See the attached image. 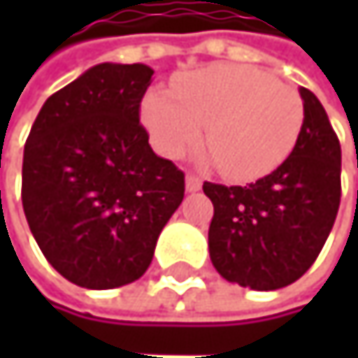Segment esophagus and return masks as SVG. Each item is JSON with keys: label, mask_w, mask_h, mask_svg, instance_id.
<instances>
[{"label": "esophagus", "mask_w": 358, "mask_h": 358, "mask_svg": "<svg viewBox=\"0 0 358 358\" xmlns=\"http://www.w3.org/2000/svg\"><path fill=\"white\" fill-rule=\"evenodd\" d=\"M201 178L199 176H194V174H188L186 176V190L188 192H196V190H201Z\"/></svg>", "instance_id": "1"}]
</instances>
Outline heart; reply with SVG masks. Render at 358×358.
I'll return each instance as SVG.
<instances>
[{"label":"heart","mask_w":358,"mask_h":358,"mask_svg":"<svg viewBox=\"0 0 358 358\" xmlns=\"http://www.w3.org/2000/svg\"><path fill=\"white\" fill-rule=\"evenodd\" d=\"M143 120L159 151L182 157L201 138L211 162L234 180L275 170L294 149L305 109L301 95L249 66H209L180 78L170 91H151Z\"/></svg>","instance_id":"1"}]
</instances>
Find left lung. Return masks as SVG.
I'll return each instance as SVG.
<instances>
[{"instance_id":"obj_1","label":"left lung","mask_w":358,"mask_h":358,"mask_svg":"<svg viewBox=\"0 0 358 358\" xmlns=\"http://www.w3.org/2000/svg\"><path fill=\"white\" fill-rule=\"evenodd\" d=\"M305 120L286 162L249 186L205 182L213 203L209 257L217 273L250 290L296 282L317 259L340 207L338 136L320 99L299 89Z\"/></svg>"}]
</instances>
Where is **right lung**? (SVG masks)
Returning a JSON list of instances; mask_svg holds the SVG:
<instances>
[{"mask_svg":"<svg viewBox=\"0 0 358 358\" xmlns=\"http://www.w3.org/2000/svg\"><path fill=\"white\" fill-rule=\"evenodd\" d=\"M151 80L145 64L89 68L43 103L24 145L29 228L53 269L89 290L138 280L184 199V174L138 122Z\"/></svg>","mask_w":358,"mask_h":358,"instance_id":"1","label":"right lung"}]
</instances>
